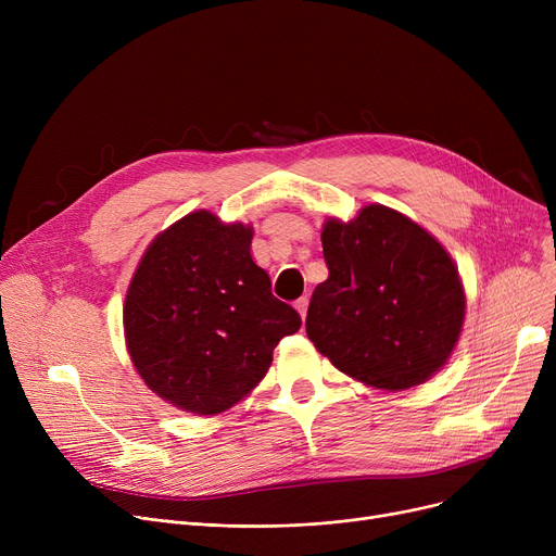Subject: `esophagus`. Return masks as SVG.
Segmentation results:
<instances>
[{
  "label": "esophagus",
  "instance_id": "esophagus-1",
  "mask_svg": "<svg viewBox=\"0 0 556 556\" xmlns=\"http://www.w3.org/2000/svg\"><path fill=\"white\" fill-rule=\"evenodd\" d=\"M295 308L300 311L302 319H306V311H308V298H300V300L295 302Z\"/></svg>",
  "mask_w": 556,
  "mask_h": 556
}]
</instances>
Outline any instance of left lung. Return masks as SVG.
<instances>
[{
    "label": "left lung",
    "instance_id": "obj_1",
    "mask_svg": "<svg viewBox=\"0 0 556 556\" xmlns=\"http://www.w3.org/2000/svg\"><path fill=\"white\" fill-rule=\"evenodd\" d=\"M329 279L306 313L315 349L378 390H407L440 371L455 349L466 298L444 245L407 216L367 204L323 227Z\"/></svg>",
    "mask_w": 556,
    "mask_h": 556
}]
</instances>
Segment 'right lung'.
Listing matches in <instances>:
<instances>
[{"label":"right lung","mask_w":556,"mask_h":556,"mask_svg":"<svg viewBox=\"0 0 556 556\" xmlns=\"http://www.w3.org/2000/svg\"><path fill=\"white\" fill-rule=\"evenodd\" d=\"M252 227L193 212L157 233L128 286L124 329L135 369L157 396L218 415L266 376L300 313L277 300L252 254Z\"/></svg>","instance_id":"right-lung-1"}]
</instances>
